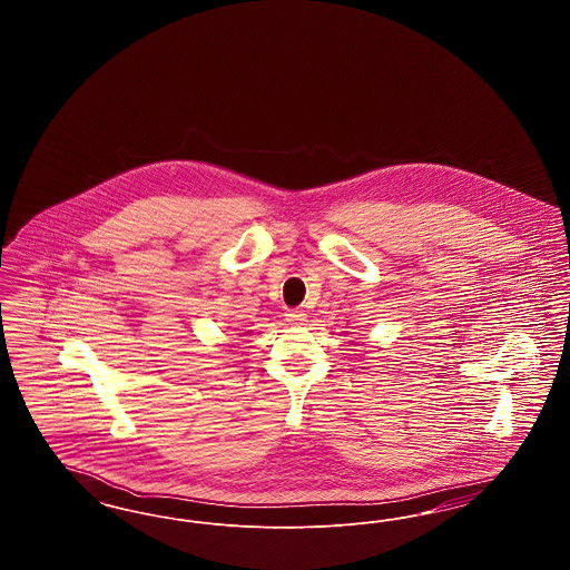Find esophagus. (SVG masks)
Masks as SVG:
<instances>
[{
    "instance_id": "esophagus-1",
    "label": "esophagus",
    "mask_w": 570,
    "mask_h": 570,
    "mask_svg": "<svg viewBox=\"0 0 570 570\" xmlns=\"http://www.w3.org/2000/svg\"><path fill=\"white\" fill-rule=\"evenodd\" d=\"M307 318H305V314L303 312H298V309H291V312H286V323H291V325H303Z\"/></svg>"
}]
</instances>
